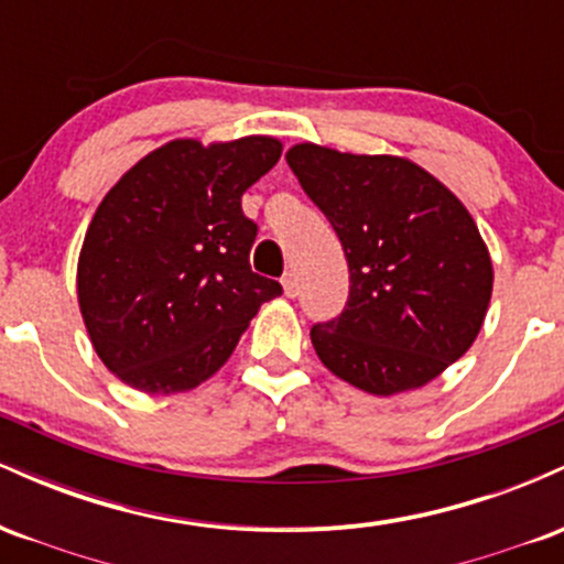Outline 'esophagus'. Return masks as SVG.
Listing matches in <instances>:
<instances>
[{"label":"esophagus","instance_id":"esophagus-1","mask_svg":"<svg viewBox=\"0 0 564 564\" xmlns=\"http://www.w3.org/2000/svg\"><path fill=\"white\" fill-rule=\"evenodd\" d=\"M281 283H283V291H286V296L300 294V278H296L294 270H289V273L281 278Z\"/></svg>","mask_w":564,"mask_h":564}]
</instances>
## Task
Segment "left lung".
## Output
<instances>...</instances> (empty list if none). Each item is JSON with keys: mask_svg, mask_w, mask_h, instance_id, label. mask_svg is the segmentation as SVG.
I'll return each mask as SVG.
<instances>
[{"mask_svg": "<svg viewBox=\"0 0 564 564\" xmlns=\"http://www.w3.org/2000/svg\"><path fill=\"white\" fill-rule=\"evenodd\" d=\"M286 161L349 268L341 315L310 328L323 366L371 394L440 377L477 339L494 291L488 249L462 200L408 159L302 142Z\"/></svg>", "mask_w": 564, "mask_h": 564, "instance_id": "obj_1", "label": "left lung"}]
</instances>
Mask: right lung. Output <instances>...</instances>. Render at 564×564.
<instances>
[{"label":"right lung","instance_id":"1","mask_svg":"<svg viewBox=\"0 0 564 564\" xmlns=\"http://www.w3.org/2000/svg\"><path fill=\"white\" fill-rule=\"evenodd\" d=\"M278 159L273 138L172 140L100 200L76 289L95 352L124 384L193 390L230 358L260 304L283 294L251 270L257 223L241 209Z\"/></svg>","mask_w":564,"mask_h":564}]
</instances>
